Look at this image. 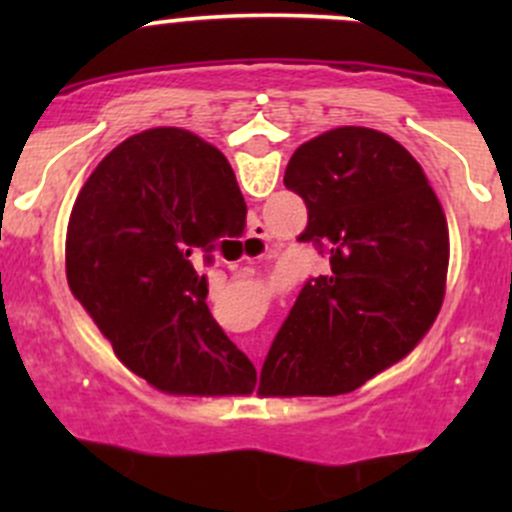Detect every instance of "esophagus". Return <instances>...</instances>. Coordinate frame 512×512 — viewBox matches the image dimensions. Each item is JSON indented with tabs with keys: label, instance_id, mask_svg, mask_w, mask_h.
Here are the masks:
<instances>
[{
	"label": "esophagus",
	"instance_id": "1",
	"mask_svg": "<svg viewBox=\"0 0 512 512\" xmlns=\"http://www.w3.org/2000/svg\"><path fill=\"white\" fill-rule=\"evenodd\" d=\"M245 247L250 250L247 260H260L267 252V227L262 225L260 220H255V223L250 225V232H247L245 237Z\"/></svg>",
	"mask_w": 512,
	"mask_h": 512
}]
</instances>
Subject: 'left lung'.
Listing matches in <instances>:
<instances>
[{"instance_id":"obj_1","label":"left lung","mask_w":512,"mask_h":512,"mask_svg":"<svg viewBox=\"0 0 512 512\" xmlns=\"http://www.w3.org/2000/svg\"><path fill=\"white\" fill-rule=\"evenodd\" d=\"M285 185L307 205L299 235L329 260L289 309L260 371V396L354 391L428 332L446 294L448 227L421 165L374 128L302 143Z\"/></svg>"}]
</instances>
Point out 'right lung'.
<instances>
[{
	"mask_svg": "<svg viewBox=\"0 0 512 512\" xmlns=\"http://www.w3.org/2000/svg\"><path fill=\"white\" fill-rule=\"evenodd\" d=\"M242 215L227 158L183 128L126 138L76 198L66 230L71 292L118 359L160 391L255 389V366L210 314L208 277L193 265L213 262Z\"/></svg>",
	"mask_w": 512,
	"mask_h": 512,
	"instance_id": "1",
	"label": "right lung"
}]
</instances>
